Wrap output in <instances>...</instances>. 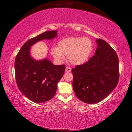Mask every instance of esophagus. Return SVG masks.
<instances>
[{"label": "esophagus", "instance_id": "obj_1", "mask_svg": "<svg viewBox=\"0 0 132 132\" xmlns=\"http://www.w3.org/2000/svg\"><path fill=\"white\" fill-rule=\"evenodd\" d=\"M71 71V69L69 68V67H66L65 69V72L66 73H69Z\"/></svg>", "mask_w": 132, "mask_h": 132}]
</instances>
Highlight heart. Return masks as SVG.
I'll use <instances>...</instances> for the list:
<instances>
[{"label": "heart", "instance_id": "1", "mask_svg": "<svg viewBox=\"0 0 132 132\" xmlns=\"http://www.w3.org/2000/svg\"><path fill=\"white\" fill-rule=\"evenodd\" d=\"M93 44L87 37H68L60 41L57 47H53L51 52L57 62L68 56L69 61L75 65H80L87 61L92 52Z\"/></svg>", "mask_w": 132, "mask_h": 132}]
</instances>
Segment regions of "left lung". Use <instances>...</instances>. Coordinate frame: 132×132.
<instances>
[{"mask_svg":"<svg viewBox=\"0 0 132 132\" xmlns=\"http://www.w3.org/2000/svg\"><path fill=\"white\" fill-rule=\"evenodd\" d=\"M95 54L87 62L71 70L73 88L85 103L99 102L112 92L119 81V59L113 49L104 40L97 39Z\"/></svg>","mask_w":132,"mask_h":132,"instance_id":"8db88e82","label":"left lung"}]
</instances>
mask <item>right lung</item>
Listing matches in <instances>:
<instances>
[{
	"label": "right lung",
	"instance_id": "add662e5",
	"mask_svg": "<svg viewBox=\"0 0 132 132\" xmlns=\"http://www.w3.org/2000/svg\"><path fill=\"white\" fill-rule=\"evenodd\" d=\"M57 36V31H50L29 39L15 57L14 69L18 88L27 98L36 103L48 101L55 95L65 65H55L48 58L35 59L30 53L31 46L38 42L51 40Z\"/></svg>",
	"mask_w": 132,
	"mask_h": 132
}]
</instances>
